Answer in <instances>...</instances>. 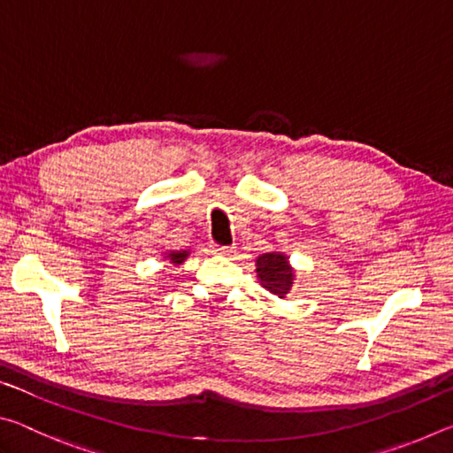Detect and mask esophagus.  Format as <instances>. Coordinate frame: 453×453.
Returning <instances> with one entry per match:
<instances>
[{"label": "esophagus", "instance_id": "1", "mask_svg": "<svg viewBox=\"0 0 453 453\" xmlns=\"http://www.w3.org/2000/svg\"><path fill=\"white\" fill-rule=\"evenodd\" d=\"M210 248H211L213 254H221V256H227V254H232V251H234V248H229V245H219V243H211Z\"/></svg>", "mask_w": 453, "mask_h": 453}]
</instances>
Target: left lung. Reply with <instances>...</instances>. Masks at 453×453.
<instances>
[{
	"label": "left lung",
	"mask_w": 453,
	"mask_h": 453,
	"mask_svg": "<svg viewBox=\"0 0 453 453\" xmlns=\"http://www.w3.org/2000/svg\"><path fill=\"white\" fill-rule=\"evenodd\" d=\"M257 278L267 291L283 297L294 283V272H291L286 256L264 254L257 257Z\"/></svg>",
	"instance_id": "obj_1"
}]
</instances>
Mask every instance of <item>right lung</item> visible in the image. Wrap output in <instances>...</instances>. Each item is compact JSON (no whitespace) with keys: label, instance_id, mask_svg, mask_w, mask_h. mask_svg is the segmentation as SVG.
Listing matches in <instances>:
<instances>
[{"label":"right lung","instance_id":"right-lung-1","mask_svg":"<svg viewBox=\"0 0 453 453\" xmlns=\"http://www.w3.org/2000/svg\"><path fill=\"white\" fill-rule=\"evenodd\" d=\"M167 257L172 259V264H181L183 259L188 257V254H186V251H173V254H170Z\"/></svg>","mask_w":453,"mask_h":453}]
</instances>
